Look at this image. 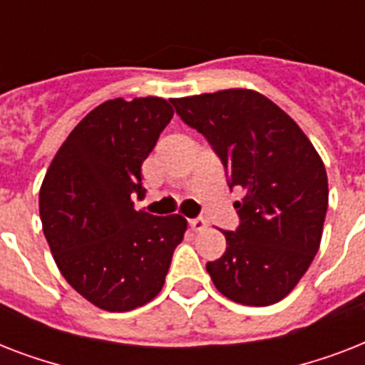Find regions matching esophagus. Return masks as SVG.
<instances>
[{"label": "esophagus", "instance_id": "34e87169", "mask_svg": "<svg viewBox=\"0 0 365 365\" xmlns=\"http://www.w3.org/2000/svg\"><path fill=\"white\" fill-rule=\"evenodd\" d=\"M189 227L193 231H202L206 227V222L202 217H195V220H189Z\"/></svg>", "mask_w": 365, "mask_h": 365}]
</instances>
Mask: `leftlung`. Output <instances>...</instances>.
Instances as JSON below:
<instances>
[{
	"mask_svg": "<svg viewBox=\"0 0 365 365\" xmlns=\"http://www.w3.org/2000/svg\"><path fill=\"white\" fill-rule=\"evenodd\" d=\"M182 121L222 159L240 225L223 231L225 254L206 263L225 297L250 307L284 299L297 286L322 240L328 176L311 140L263 94L227 88L174 98Z\"/></svg>",
	"mask_w": 365,
	"mask_h": 365,
	"instance_id": "1",
	"label": "left lung"
}]
</instances>
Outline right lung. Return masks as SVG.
<instances>
[{
    "mask_svg": "<svg viewBox=\"0 0 365 365\" xmlns=\"http://www.w3.org/2000/svg\"><path fill=\"white\" fill-rule=\"evenodd\" d=\"M157 96L108 100L70 132L39 189L43 233L62 277L110 312L132 311L165 284L187 222L134 210L142 163L170 123Z\"/></svg>",
    "mask_w": 365,
    "mask_h": 365,
    "instance_id": "right-lung-1",
    "label": "right lung"
}]
</instances>
